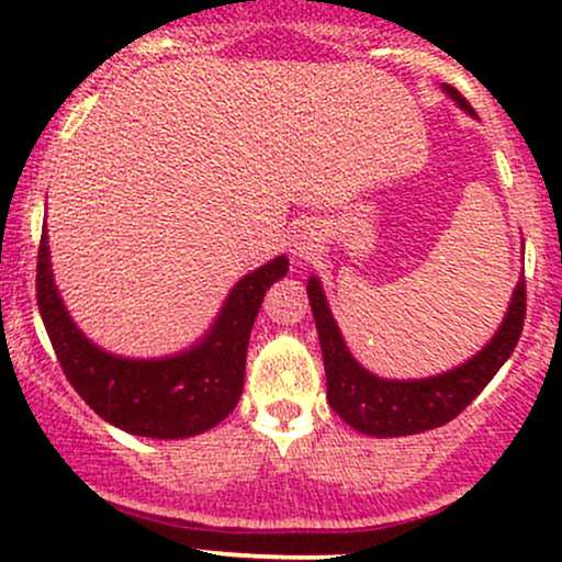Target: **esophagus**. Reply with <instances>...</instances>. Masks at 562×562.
I'll list each match as a JSON object with an SVG mask.
<instances>
[{"mask_svg": "<svg viewBox=\"0 0 562 562\" xmlns=\"http://www.w3.org/2000/svg\"><path fill=\"white\" fill-rule=\"evenodd\" d=\"M322 245V229L314 222H299L290 229V254L299 261H308Z\"/></svg>", "mask_w": 562, "mask_h": 562, "instance_id": "1", "label": "esophagus"}]
</instances>
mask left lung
I'll return each mask as SVG.
<instances>
[{
  "instance_id": "obj_1",
  "label": "left lung",
  "mask_w": 562,
  "mask_h": 562,
  "mask_svg": "<svg viewBox=\"0 0 562 562\" xmlns=\"http://www.w3.org/2000/svg\"><path fill=\"white\" fill-rule=\"evenodd\" d=\"M441 89L460 111L475 115L470 102L454 87L443 83ZM306 293L317 322L322 359H325L327 402L335 415L344 417L353 430L375 438L415 436L454 420L507 362L518 346L526 319V280L520 274L499 330L475 357L434 378L389 380L372 375L351 357L338 322L327 306L319 277H308Z\"/></svg>"
}]
</instances>
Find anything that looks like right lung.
I'll list each match as a JSON object with an SVG mask.
<instances>
[{
	"mask_svg": "<svg viewBox=\"0 0 562 562\" xmlns=\"http://www.w3.org/2000/svg\"><path fill=\"white\" fill-rule=\"evenodd\" d=\"M288 256L245 274L195 346L160 359L115 357L83 335L57 293L47 224L36 263V301L63 372L102 420L145 438L205 434L235 409L243 393L245 353L263 293L288 274Z\"/></svg>",
	"mask_w": 562,
	"mask_h": 562,
	"instance_id": "obj_1",
	"label": "right lung"
}]
</instances>
